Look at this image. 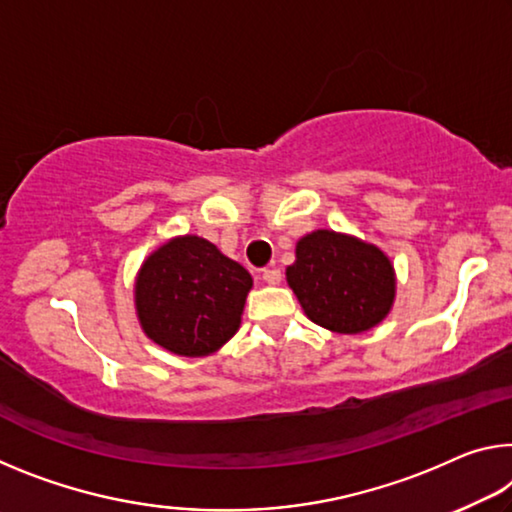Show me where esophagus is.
I'll list each match as a JSON object with an SVG mask.
<instances>
[{
    "label": "esophagus",
    "instance_id": "34e87169",
    "mask_svg": "<svg viewBox=\"0 0 512 512\" xmlns=\"http://www.w3.org/2000/svg\"><path fill=\"white\" fill-rule=\"evenodd\" d=\"M262 278H264V282H269V285H280V280H282V273H280V269H264L262 271Z\"/></svg>",
    "mask_w": 512,
    "mask_h": 512
}]
</instances>
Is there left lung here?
<instances>
[{"instance_id": "8db88e82", "label": "left lung", "mask_w": 512, "mask_h": 512, "mask_svg": "<svg viewBox=\"0 0 512 512\" xmlns=\"http://www.w3.org/2000/svg\"><path fill=\"white\" fill-rule=\"evenodd\" d=\"M287 282L314 323L344 335H358L383 321L396 287L383 250L330 230L298 241Z\"/></svg>"}]
</instances>
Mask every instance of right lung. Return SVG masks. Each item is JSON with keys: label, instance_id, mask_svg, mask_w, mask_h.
<instances>
[{"label": "right lung", "instance_id": "right-lung-1", "mask_svg": "<svg viewBox=\"0 0 512 512\" xmlns=\"http://www.w3.org/2000/svg\"><path fill=\"white\" fill-rule=\"evenodd\" d=\"M250 287V273L214 243L182 237L145 259L136 280V312L154 344L200 358L239 330Z\"/></svg>", "mask_w": 512, "mask_h": 512}]
</instances>
